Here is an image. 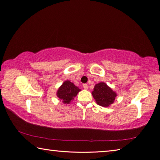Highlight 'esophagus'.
Returning <instances> with one entry per match:
<instances>
[{"label":"esophagus","mask_w":160,"mask_h":160,"mask_svg":"<svg viewBox=\"0 0 160 160\" xmlns=\"http://www.w3.org/2000/svg\"><path fill=\"white\" fill-rule=\"evenodd\" d=\"M83 88L85 89H88V84H83Z\"/></svg>","instance_id":"esophagus-1"}]
</instances>
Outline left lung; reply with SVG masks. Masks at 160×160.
<instances>
[{"instance_id": "obj_1", "label": "left lung", "mask_w": 160, "mask_h": 160, "mask_svg": "<svg viewBox=\"0 0 160 160\" xmlns=\"http://www.w3.org/2000/svg\"><path fill=\"white\" fill-rule=\"evenodd\" d=\"M92 95L96 103L105 108L109 107L112 104L117 96V93L103 82H101L95 85Z\"/></svg>"}]
</instances>
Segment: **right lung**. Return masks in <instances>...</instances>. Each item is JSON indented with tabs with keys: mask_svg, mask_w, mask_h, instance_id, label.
I'll use <instances>...</instances> for the list:
<instances>
[{
	"mask_svg": "<svg viewBox=\"0 0 160 160\" xmlns=\"http://www.w3.org/2000/svg\"><path fill=\"white\" fill-rule=\"evenodd\" d=\"M81 91L69 81H65L57 91V95L65 104H69Z\"/></svg>",
	"mask_w": 160,
	"mask_h": 160,
	"instance_id": "1",
	"label": "right lung"
}]
</instances>
